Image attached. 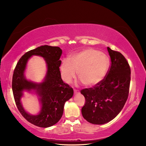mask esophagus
<instances>
[{
	"instance_id": "esophagus-1",
	"label": "esophagus",
	"mask_w": 146,
	"mask_h": 146,
	"mask_svg": "<svg viewBox=\"0 0 146 146\" xmlns=\"http://www.w3.org/2000/svg\"><path fill=\"white\" fill-rule=\"evenodd\" d=\"M74 93H75V94H78V93H79L78 91L77 90H74Z\"/></svg>"
}]
</instances>
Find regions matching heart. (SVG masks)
<instances>
[{
    "instance_id": "obj_1",
    "label": "heart",
    "mask_w": 146,
    "mask_h": 146,
    "mask_svg": "<svg viewBox=\"0 0 146 146\" xmlns=\"http://www.w3.org/2000/svg\"><path fill=\"white\" fill-rule=\"evenodd\" d=\"M108 56L92 48L84 49L70 56L61 63L60 70L61 78L70 83L76 76L86 87L97 86L103 80L109 67Z\"/></svg>"
}]
</instances>
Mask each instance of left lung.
Instances as JSON below:
<instances>
[{
    "instance_id": "obj_1",
    "label": "left lung",
    "mask_w": 146,
    "mask_h": 146,
    "mask_svg": "<svg viewBox=\"0 0 146 146\" xmlns=\"http://www.w3.org/2000/svg\"><path fill=\"white\" fill-rule=\"evenodd\" d=\"M111 66L103 80L80 92L85 98L82 116L91 123H107L121 112L129 93L131 70L129 63L120 52L107 47Z\"/></svg>"
}]
</instances>
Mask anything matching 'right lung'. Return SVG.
<instances>
[{
	"instance_id": "1",
	"label": "right lung",
	"mask_w": 146,
	"mask_h": 146,
	"mask_svg": "<svg viewBox=\"0 0 146 146\" xmlns=\"http://www.w3.org/2000/svg\"><path fill=\"white\" fill-rule=\"evenodd\" d=\"M62 50L58 47L42 46L31 50L21 57L14 70L12 79V90L17 108L23 116L32 124L43 128L55 125L62 117L64 105L72 98L74 90L63 82L59 67ZM33 55L42 56L45 60L48 70L42 82L37 84L29 81L24 76L27 63ZM25 90H33L39 96L42 108L37 115L26 112L20 102Z\"/></svg>"
}]
</instances>
